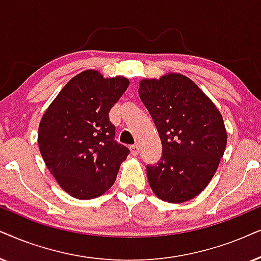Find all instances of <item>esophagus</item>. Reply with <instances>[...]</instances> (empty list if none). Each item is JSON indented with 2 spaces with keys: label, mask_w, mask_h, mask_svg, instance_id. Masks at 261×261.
Wrapping results in <instances>:
<instances>
[{
  "label": "esophagus",
  "mask_w": 261,
  "mask_h": 261,
  "mask_svg": "<svg viewBox=\"0 0 261 261\" xmlns=\"http://www.w3.org/2000/svg\"><path fill=\"white\" fill-rule=\"evenodd\" d=\"M130 150H131V154L135 155H138V153H140V147H138V144H134V146L130 147Z\"/></svg>",
  "instance_id": "1"
}]
</instances>
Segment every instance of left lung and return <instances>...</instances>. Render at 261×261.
Listing matches in <instances>:
<instances>
[{"label":"left lung","instance_id":"1","mask_svg":"<svg viewBox=\"0 0 261 261\" xmlns=\"http://www.w3.org/2000/svg\"><path fill=\"white\" fill-rule=\"evenodd\" d=\"M138 94L163 144L160 160L147 166L151 190L171 203L194 199L208 186L225 150L222 114L191 79L179 73L142 79Z\"/></svg>","mask_w":261,"mask_h":261}]
</instances>
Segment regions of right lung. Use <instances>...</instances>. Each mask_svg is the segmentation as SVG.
Instances as JSON below:
<instances>
[{
  "instance_id": "add662e5",
  "label": "right lung",
  "mask_w": 261,
  "mask_h": 261,
  "mask_svg": "<svg viewBox=\"0 0 261 261\" xmlns=\"http://www.w3.org/2000/svg\"><path fill=\"white\" fill-rule=\"evenodd\" d=\"M128 87L125 77L103 78L87 70L62 88L43 114L38 147L62 189L79 200L102 195L115 182L130 153L114 140L111 108Z\"/></svg>"
}]
</instances>
